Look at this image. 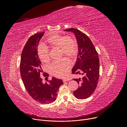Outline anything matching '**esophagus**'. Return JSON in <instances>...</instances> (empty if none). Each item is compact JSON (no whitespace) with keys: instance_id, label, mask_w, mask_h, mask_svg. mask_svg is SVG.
Wrapping results in <instances>:
<instances>
[{"instance_id":"1","label":"esophagus","mask_w":127,"mask_h":127,"mask_svg":"<svg viewBox=\"0 0 127 127\" xmlns=\"http://www.w3.org/2000/svg\"><path fill=\"white\" fill-rule=\"evenodd\" d=\"M69 81V79H64L63 80V81L64 82H66V81Z\"/></svg>"}]
</instances>
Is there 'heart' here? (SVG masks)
I'll return each mask as SVG.
<instances>
[{"label":"heart","mask_w":127,"mask_h":127,"mask_svg":"<svg viewBox=\"0 0 127 127\" xmlns=\"http://www.w3.org/2000/svg\"><path fill=\"white\" fill-rule=\"evenodd\" d=\"M46 42L48 47L51 48H59L61 56L63 55L73 57L76 55L78 51V45L76 39L71 36L55 35L49 36ZM37 55L43 63L50 61L49 50L46 46H39L37 48ZM71 63L67 58H63L58 61L53 62L49 66V72L52 76L62 78L64 77Z\"/></svg>","instance_id":"1"}]
</instances>
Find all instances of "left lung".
Returning a JSON list of instances; mask_svg holds the SVG:
<instances>
[{"label": "left lung", "instance_id": "left-lung-1", "mask_svg": "<svg viewBox=\"0 0 127 127\" xmlns=\"http://www.w3.org/2000/svg\"><path fill=\"white\" fill-rule=\"evenodd\" d=\"M65 30L74 33L78 45V58L72 69V74L83 75L82 78L74 79L79 84L77 90L74 91V95L79 99H86L95 92L98 82V54L90 38L84 33L75 28Z\"/></svg>", "mask_w": 127, "mask_h": 127}]
</instances>
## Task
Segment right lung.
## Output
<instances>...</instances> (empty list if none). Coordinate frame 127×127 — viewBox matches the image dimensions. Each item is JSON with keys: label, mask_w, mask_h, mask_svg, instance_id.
Wrapping results in <instances>:
<instances>
[{"label": "right lung", "mask_w": 127, "mask_h": 127, "mask_svg": "<svg viewBox=\"0 0 127 127\" xmlns=\"http://www.w3.org/2000/svg\"><path fill=\"white\" fill-rule=\"evenodd\" d=\"M44 33H35L29 38L22 52L20 72L25 88L32 99L40 103L48 104L56 100L59 89L63 84V81L53 77L47 81L48 83H44L40 76L43 71L37 50L38 43ZM43 75L45 77L48 76L46 72Z\"/></svg>", "instance_id": "1"}]
</instances>
